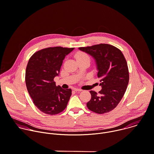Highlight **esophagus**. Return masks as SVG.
<instances>
[{"label":"esophagus","mask_w":154,"mask_h":154,"mask_svg":"<svg viewBox=\"0 0 154 154\" xmlns=\"http://www.w3.org/2000/svg\"><path fill=\"white\" fill-rule=\"evenodd\" d=\"M73 90H74L75 91H82L81 89H80V88H75Z\"/></svg>","instance_id":"obj_1"}]
</instances>
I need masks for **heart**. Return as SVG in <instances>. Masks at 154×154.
<instances>
[{"mask_svg":"<svg viewBox=\"0 0 154 154\" xmlns=\"http://www.w3.org/2000/svg\"><path fill=\"white\" fill-rule=\"evenodd\" d=\"M75 57H76V60H81V59H88L90 60V58H89L88 55L87 54H85V52H78L76 54Z\"/></svg>","mask_w":154,"mask_h":154,"instance_id":"b5f03b06","label":"heart"}]
</instances>
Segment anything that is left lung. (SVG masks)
<instances>
[{
  "mask_svg": "<svg viewBox=\"0 0 154 154\" xmlns=\"http://www.w3.org/2000/svg\"><path fill=\"white\" fill-rule=\"evenodd\" d=\"M94 60L102 90L97 93L90 91L91 98L87 103L88 108L98 114L114 109L122 99L129 82L126 61L122 52L108 44L79 48Z\"/></svg>",
  "mask_w": 154,
  "mask_h": 154,
  "instance_id": "1",
  "label": "left lung"
}]
</instances>
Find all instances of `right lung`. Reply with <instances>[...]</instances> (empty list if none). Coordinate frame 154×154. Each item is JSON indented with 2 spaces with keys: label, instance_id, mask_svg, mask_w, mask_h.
Here are the masks:
<instances>
[{
  "label": "right lung",
  "instance_id": "1",
  "mask_svg": "<svg viewBox=\"0 0 154 154\" xmlns=\"http://www.w3.org/2000/svg\"><path fill=\"white\" fill-rule=\"evenodd\" d=\"M74 48H48L35 52L29 59L25 74L28 93L36 107L43 112L54 115L67 106L72 90L56 86L55 77L59 76L65 57Z\"/></svg>",
  "mask_w": 154,
  "mask_h": 154
}]
</instances>
